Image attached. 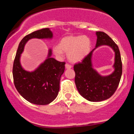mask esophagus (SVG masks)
Returning <instances> with one entry per match:
<instances>
[{
  "mask_svg": "<svg viewBox=\"0 0 134 134\" xmlns=\"http://www.w3.org/2000/svg\"><path fill=\"white\" fill-rule=\"evenodd\" d=\"M65 68L68 69H71L72 68V65H70V64H65Z\"/></svg>",
  "mask_w": 134,
  "mask_h": 134,
  "instance_id": "1",
  "label": "esophagus"
}]
</instances>
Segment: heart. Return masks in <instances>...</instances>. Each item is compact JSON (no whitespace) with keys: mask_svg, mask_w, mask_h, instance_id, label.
I'll return each instance as SVG.
<instances>
[{"mask_svg":"<svg viewBox=\"0 0 134 134\" xmlns=\"http://www.w3.org/2000/svg\"><path fill=\"white\" fill-rule=\"evenodd\" d=\"M91 47L90 40L86 36H68L61 39L59 44L54 46L53 52L58 57H61L65 52L67 53L69 60L78 62L89 54Z\"/></svg>","mask_w":134,"mask_h":134,"instance_id":"b5f03b06","label":"heart"}]
</instances>
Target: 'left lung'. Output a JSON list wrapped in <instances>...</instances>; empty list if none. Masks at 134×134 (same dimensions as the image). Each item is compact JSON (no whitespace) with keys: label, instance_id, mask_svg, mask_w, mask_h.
Masks as SVG:
<instances>
[{"label":"left lung","instance_id":"8db88e82","mask_svg":"<svg viewBox=\"0 0 134 134\" xmlns=\"http://www.w3.org/2000/svg\"><path fill=\"white\" fill-rule=\"evenodd\" d=\"M96 48L101 45H108L115 53V71L108 76H101L92 67L91 57L94 50L82 62L74 65L76 73L75 83L78 91L82 97L90 101H101L111 97L118 86L122 74V63L119 48L107 34L97 31Z\"/></svg>","mask_w":134,"mask_h":134}]
</instances>
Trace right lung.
Wrapping results in <instances>:
<instances>
[{
	"instance_id": "right-lung-1",
	"label": "right lung",
	"mask_w": 134,
	"mask_h": 134,
	"mask_svg": "<svg viewBox=\"0 0 134 134\" xmlns=\"http://www.w3.org/2000/svg\"><path fill=\"white\" fill-rule=\"evenodd\" d=\"M53 33L49 28H43L29 34L19 43L13 64V74L16 90L26 100L38 105L52 102L57 96L61 76L65 70V62L50 57L49 50L47 59L33 72L24 70L20 64V56L25 44L31 38H52Z\"/></svg>"
}]
</instances>
